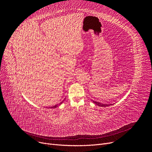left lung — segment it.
<instances>
[{"label":"left lung","mask_w":152,"mask_h":152,"mask_svg":"<svg viewBox=\"0 0 152 152\" xmlns=\"http://www.w3.org/2000/svg\"><path fill=\"white\" fill-rule=\"evenodd\" d=\"M93 103H95L96 104H97V105H98L99 107H108V106H110V105H111V104H103V103H99V102H94V101H93Z\"/></svg>","instance_id":"1"}]
</instances>
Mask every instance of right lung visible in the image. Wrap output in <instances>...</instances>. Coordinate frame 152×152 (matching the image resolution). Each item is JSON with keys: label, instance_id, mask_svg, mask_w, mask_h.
Returning a JSON list of instances; mask_svg holds the SVG:
<instances>
[{"label": "right lung", "instance_id": "add662e5", "mask_svg": "<svg viewBox=\"0 0 152 152\" xmlns=\"http://www.w3.org/2000/svg\"><path fill=\"white\" fill-rule=\"evenodd\" d=\"M63 102H61L60 103H59V104H56V105H55V106H53V107H51V108H56V107H58V105H60L62 103H63Z\"/></svg>", "mask_w": 152, "mask_h": 152}]
</instances>
